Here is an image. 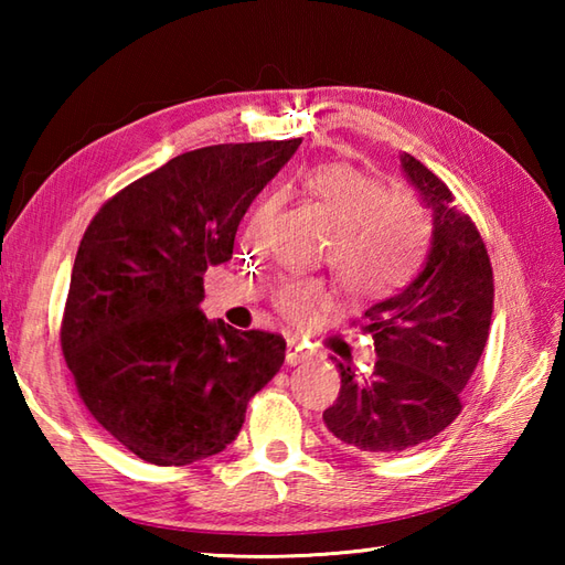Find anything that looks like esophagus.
Instances as JSON below:
<instances>
[{"label":"esophagus","mask_w":565,"mask_h":565,"mask_svg":"<svg viewBox=\"0 0 565 565\" xmlns=\"http://www.w3.org/2000/svg\"><path fill=\"white\" fill-rule=\"evenodd\" d=\"M308 359H310V354L303 350L301 342L289 340V344H286V364H289V366H296V364H303V362H308Z\"/></svg>","instance_id":"34e87169"}]
</instances>
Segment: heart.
<instances>
[{"label": "heart", "mask_w": 565, "mask_h": 565, "mask_svg": "<svg viewBox=\"0 0 565 565\" xmlns=\"http://www.w3.org/2000/svg\"><path fill=\"white\" fill-rule=\"evenodd\" d=\"M301 186L334 223L326 259L347 291L381 298L411 279L427 243V218L415 199L383 191L376 179L342 162L310 167ZM328 301L326 284L298 276L284 279L274 294L276 310L296 328L310 326Z\"/></svg>", "instance_id": "1"}]
</instances>
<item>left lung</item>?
Here are the masks:
<instances>
[{"mask_svg": "<svg viewBox=\"0 0 565 565\" xmlns=\"http://www.w3.org/2000/svg\"><path fill=\"white\" fill-rule=\"evenodd\" d=\"M401 167L431 209L429 255L401 294L366 310L362 330L374 338L376 364L362 374L340 362V395L322 413L347 449L374 456L415 449L459 417L495 296L481 233L454 209L449 186L413 154L403 152Z\"/></svg>", "mask_w": 565, "mask_h": 565, "instance_id": "left-lung-1", "label": "left lung"}]
</instances>
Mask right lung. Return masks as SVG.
I'll return each mask as SVG.
<instances>
[{
    "label": "right lung",
    "instance_id": "right-lung-1",
    "mask_svg": "<svg viewBox=\"0 0 565 565\" xmlns=\"http://www.w3.org/2000/svg\"><path fill=\"white\" fill-rule=\"evenodd\" d=\"M301 146L227 142L177 154L118 191L77 249L60 328L92 417L138 459L223 451L284 364L281 334L201 313L203 274L233 257L249 203Z\"/></svg>",
    "mask_w": 565,
    "mask_h": 565
}]
</instances>
